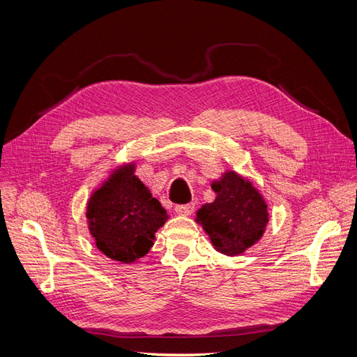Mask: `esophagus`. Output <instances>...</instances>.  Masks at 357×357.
Returning a JSON list of instances; mask_svg holds the SVG:
<instances>
[{"mask_svg":"<svg viewBox=\"0 0 357 357\" xmlns=\"http://www.w3.org/2000/svg\"><path fill=\"white\" fill-rule=\"evenodd\" d=\"M195 210V204H180L176 205V213L180 215H190Z\"/></svg>","mask_w":357,"mask_h":357,"instance_id":"obj_1","label":"esophagus"}]
</instances>
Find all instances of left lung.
<instances>
[{
    "mask_svg": "<svg viewBox=\"0 0 357 357\" xmlns=\"http://www.w3.org/2000/svg\"><path fill=\"white\" fill-rule=\"evenodd\" d=\"M211 189L218 197L202 205L197 222L208 234L215 250L228 256L240 255L262 236L268 223L266 204L252 183L234 171L213 181Z\"/></svg>",
    "mask_w": 357,
    "mask_h": 357,
    "instance_id": "obj_1",
    "label": "left lung"
}]
</instances>
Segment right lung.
Returning a JSON list of instances; mask_svg holds the SVG:
<instances>
[{
	"label": "right lung",
	"instance_id": "add662e5",
	"mask_svg": "<svg viewBox=\"0 0 357 357\" xmlns=\"http://www.w3.org/2000/svg\"><path fill=\"white\" fill-rule=\"evenodd\" d=\"M86 218L96 247L105 256L132 264L149 253L168 214L134 176V165H125L93 192Z\"/></svg>",
	"mask_w": 357,
	"mask_h": 357
}]
</instances>
